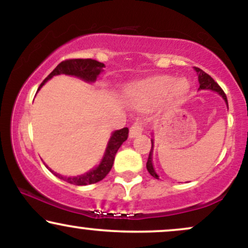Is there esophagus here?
<instances>
[{"label": "esophagus", "instance_id": "esophagus-1", "mask_svg": "<svg viewBox=\"0 0 248 248\" xmlns=\"http://www.w3.org/2000/svg\"><path fill=\"white\" fill-rule=\"evenodd\" d=\"M143 132V126H142L141 121H135L129 128V138H136L138 135Z\"/></svg>", "mask_w": 248, "mask_h": 248}]
</instances>
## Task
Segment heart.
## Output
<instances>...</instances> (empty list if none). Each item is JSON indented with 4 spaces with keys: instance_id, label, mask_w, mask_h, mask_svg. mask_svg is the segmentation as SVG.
<instances>
[{
    "instance_id": "b5f03b06",
    "label": "heart",
    "mask_w": 248,
    "mask_h": 248,
    "mask_svg": "<svg viewBox=\"0 0 248 248\" xmlns=\"http://www.w3.org/2000/svg\"><path fill=\"white\" fill-rule=\"evenodd\" d=\"M189 84L184 79L173 82L171 77L163 76L132 85L128 88V94L139 104H152L161 100L168 92H170L173 98H179L186 93Z\"/></svg>"
}]
</instances>
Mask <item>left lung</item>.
I'll list each match as a JSON object with an SVG mask.
<instances>
[{
	"label": "left lung",
	"mask_w": 248,
	"mask_h": 248,
	"mask_svg": "<svg viewBox=\"0 0 248 248\" xmlns=\"http://www.w3.org/2000/svg\"><path fill=\"white\" fill-rule=\"evenodd\" d=\"M195 70H196V72H197V75H198L199 90H211V91H215V92H217L218 94H220L221 96H223V99L227 105V108H229L226 94H225L224 91L221 90V87L219 86L217 82H216L211 78V76H209L207 73L204 72V71L198 69V67H195ZM153 148H154V140L152 139V149H150L149 157H148V161H147V170L149 171V173L153 176V177H155L156 179H160V178H158L157 173H156V171H155V169H154V167H153Z\"/></svg>",
	"instance_id": "obj_1"
}]
</instances>
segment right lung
Here are the masks:
<instances>
[{
	"mask_svg": "<svg viewBox=\"0 0 248 248\" xmlns=\"http://www.w3.org/2000/svg\"><path fill=\"white\" fill-rule=\"evenodd\" d=\"M104 66L105 65L102 62L94 61V59H67V61L62 62L61 64L57 65L56 69L39 85L38 91L49 79L52 78L53 76L58 75L75 76L85 81L93 82L96 80V77L100 75ZM128 133H129V130H128L127 127L113 132L109 141H108L106 152H105V155L102 157L100 164L94 168V169L84 173V175L77 176V177H64V176L59 175V173L53 172L49 167L46 168L51 172L55 173L58 178L62 179V181H66L70 184H75V186H87V184H93L96 183V182H100L101 179L106 177L107 173L112 169L116 153H118L121 144L127 140Z\"/></svg>",
	"mask_w": 248,
	"mask_h": 248,
	"instance_id": "add662e5",
	"label": "right lung"
}]
</instances>
